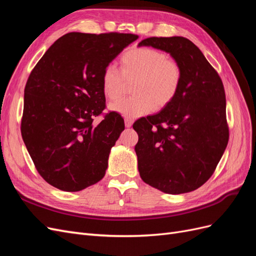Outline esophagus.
I'll use <instances>...</instances> for the list:
<instances>
[{
    "label": "esophagus",
    "instance_id": "obj_1",
    "mask_svg": "<svg viewBox=\"0 0 256 256\" xmlns=\"http://www.w3.org/2000/svg\"><path fill=\"white\" fill-rule=\"evenodd\" d=\"M132 122H134V120H131V118H125V125H126V127H127V128H129V127L132 126Z\"/></svg>",
    "mask_w": 256,
    "mask_h": 256
}]
</instances>
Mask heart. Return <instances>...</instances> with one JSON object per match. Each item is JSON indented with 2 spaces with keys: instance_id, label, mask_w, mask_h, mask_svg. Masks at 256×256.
I'll return each mask as SVG.
<instances>
[{
  "instance_id": "b5f03b06",
  "label": "heart",
  "mask_w": 256,
  "mask_h": 256,
  "mask_svg": "<svg viewBox=\"0 0 256 256\" xmlns=\"http://www.w3.org/2000/svg\"><path fill=\"white\" fill-rule=\"evenodd\" d=\"M182 81V68L178 60L150 47L131 48L120 58V70L108 65L102 72L104 96L115 102L132 84L134 96L113 104L111 109L128 118H136L164 109L177 97Z\"/></svg>"
}]
</instances>
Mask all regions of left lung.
I'll list each match as a JSON object with an SVG mask.
<instances>
[{
  "label": "left lung",
  "mask_w": 256,
  "mask_h": 256,
  "mask_svg": "<svg viewBox=\"0 0 256 256\" xmlns=\"http://www.w3.org/2000/svg\"><path fill=\"white\" fill-rule=\"evenodd\" d=\"M138 46L168 52L182 68L174 102L134 124L138 172L143 182L168 194L193 191L212 177L228 143L222 80L187 38L150 37Z\"/></svg>",
  "instance_id": "1"
}]
</instances>
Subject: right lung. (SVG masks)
<instances>
[{
    "mask_svg": "<svg viewBox=\"0 0 256 256\" xmlns=\"http://www.w3.org/2000/svg\"><path fill=\"white\" fill-rule=\"evenodd\" d=\"M136 34L68 33L30 72L24 88L21 136L37 172L60 190L76 192L102 180L111 147L125 122L106 109L104 68ZM102 114L98 126L94 118Z\"/></svg>",
    "mask_w": 256,
    "mask_h": 256,
    "instance_id": "right-lung-1",
    "label": "right lung"
}]
</instances>
